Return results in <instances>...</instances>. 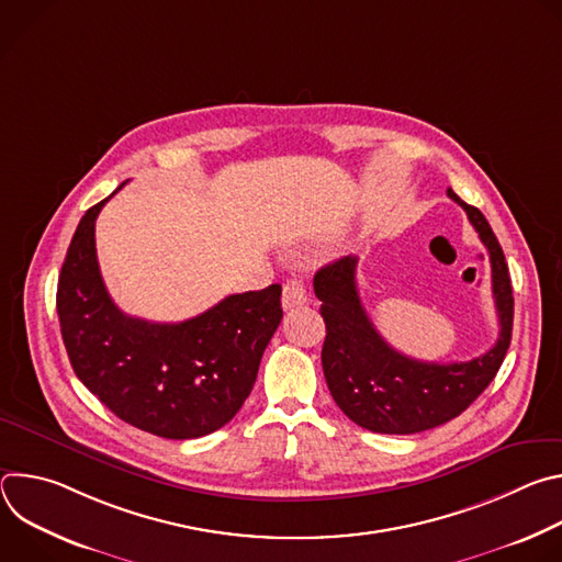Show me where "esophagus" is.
I'll list each match as a JSON object with an SVG mask.
<instances>
[{
  "label": "esophagus",
  "mask_w": 562,
  "mask_h": 562,
  "mask_svg": "<svg viewBox=\"0 0 562 562\" xmlns=\"http://www.w3.org/2000/svg\"><path fill=\"white\" fill-rule=\"evenodd\" d=\"M302 304H306V286H304V282H302L297 276H293V278H289V280L284 282V289H282V308H284V311H291V308H297V306H302Z\"/></svg>",
  "instance_id": "esophagus-1"
}]
</instances>
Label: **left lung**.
I'll return each instance as SVG.
<instances>
[{
  "instance_id": "1",
  "label": "left lung",
  "mask_w": 562,
  "mask_h": 562,
  "mask_svg": "<svg viewBox=\"0 0 562 562\" xmlns=\"http://www.w3.org/2000/svg\"><path fill=\"white\" fill-rule=\"evenodd\" d=\"M447 195L464 209L490 251L501 334L487 353L469 362L438 364L389 347L360 302L353 256L323 267L313 278V291L323 302L319 315L327 325L323 369L329 391L345 416L375 434H418L460 416L496 378L512 342L514 295L505 254L485 215L451 189Z\"/></svg>"
}]
</instances>
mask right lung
<instances>
[{"instance_id":"add662e5","label":"right lung","mask_w":562,"mask_h":562,"mask_svg":"<svg viewBox=\"0 0 562 562\" xmlns=\"http://www.w3.org/2000/svg\"><path fill=\"white\" fill-rule=\"evenodd\" d=\"M109 200L79 220L57 282L72 371L117 418L142 431L169 440L206 436L249 397L282 319V286L228 295L176 325L126 315L111 300L95 254V220Z\"/></svg>"}]
</instances>
